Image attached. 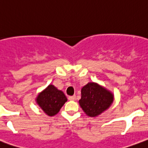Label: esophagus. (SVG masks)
<instances>
[{
	"label": "esophagus",
	"instance_id": "1",
	"mask_svg": "<svg viewBox=\"0 0 148 148\" xmlns=\"http://www.w3.org/2000/svg\"><path fill=\"white\" fill-rule=\"evenodd\" d=\"M75 99H76V97H75V96H70V97H68V99L69 100H75Z\"/></svg>",
	"mask_w": 148,
	"mask_h": 148
}]
</instances>
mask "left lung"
<instances>
[{"label":"left lung","mask_w":148,"mask_h":148,"mask_svg":"<svg viewBox=\"0 0 148 148\" xmlns=\"http://www.w3.org/2000/svg\"><path fill=\"white\" fill-rule=\"evenodd\" d=\"M113 102V94L107 88L94 82L81 88L80 106L89 117H96L106 110Z\"/></svg>","instance_id":"1"}]
</instances>
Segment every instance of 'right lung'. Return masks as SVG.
<instances>
[{
	"label": "right lung",
	"mask_w": 148,
	"mask_h": 148,
	"mask_svg": "<svg viewBox=\"0 0 148 148\" xmlns=\"http://www.w3.org/2000/svg\"><path fill=\"white\" fill-rule=\"evenodd\" d=\"M67 101V99L64 93L51 84L39 93L36 98L38 105L49 116H53L58 113Z\"/></svg>",
	"instance_id": "obj_1"
}]
</instances>
